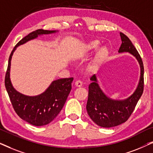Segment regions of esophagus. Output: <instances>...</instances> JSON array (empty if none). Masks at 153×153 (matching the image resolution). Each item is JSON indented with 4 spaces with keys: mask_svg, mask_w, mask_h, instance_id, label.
I'll use <instances>...</instances> for the list:
<instances>
[{
    "mask_svg": "<svg viewBox=\"0 0 153 153\" xmlns=\"http://www.w3.org/2000/svg\"><path fill=\"white\" fill-rule=\"evenodd\" d=\"M74 85L76 88H81L82 86V83H81V81H76V82L74 83Z\"/></svg>",
    "mask_w": 153,
    "mask_h": 153,
    "instance_id": "1",
    "label": "esophagus"
}]
</instances>
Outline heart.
<instances>
[{
    "label": "heart",
    "instance_id": "heart-1",
    "mask_svg": "<svg viewBox=\"0 0 153 153\" xmlns=\"http://www.w3.org/2000/svg\"><path fill=\"white\" fill-rule=\"evenodd\" d=\"M100 45V41L95 39V40L88 42L85 45H82V47L79 49L78 55L79 58L81 59L86 58L95 51L91 61L87 65L86 70L90 74L97 72L109 53V50L106 46H102L99 48Z\"/></svg>",
    "mask_w": 153,
    "mask_h": 153
}]
</instances>
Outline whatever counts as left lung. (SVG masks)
I'll use <instances>...</instances> for the list:
<instances>
[{
  "mask_svg": "<svg viewBox=\"0 0 153 153\" xmlns=\"http://www.w3.org/2000/svg\"><path fill=\"white\" fill-rule=\"evenodd\" d=\"M121 44L118 53H127L137 60L140 66V78L137 88L128 97L114 100L106 95L98 83L97 77H91L88 86V98L86 104L87 112L94 123L100 127L109 128L126 122L132 114L143 91V64L141 58L128 37L120 33Z\"/></svg>",
  "mask_w": 153,
  "mask_h": 153,
  "instance_id": "left-lung-1",
  "label": "left lung"
}]
</instances>
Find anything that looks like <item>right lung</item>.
<instances>
[{
    "instance_id": "obj_1",
    "label": "right lung",
    "mask_w": 153,
    "mask_h": 153,
    "mask_svg": "<svg viewBox=\"0 0 153 153\" xmlns=\"http://www.w3.org/2000/svg\"><path fill=\"white\" fill-rule=\"evenodd\" d=\"M58 30L39 29L30 33L17 43L8 61L5 85L14 111L22 120L35 126H43L51 122L62 110L72 89L73 78L60 79L52 81L43 93L37 95H26L14 88L10 79L11 60L19 46L24 45L44 35L58 33Z\"/></svg>"
}]
</instances>
